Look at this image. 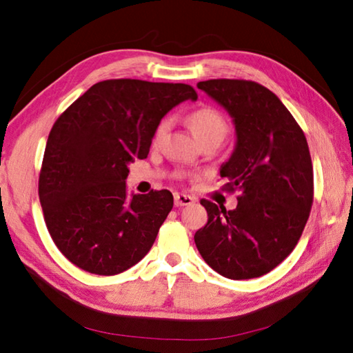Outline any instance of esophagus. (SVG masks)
<instances>
[{
    "instance_id": "obj_1",
    "label": "esophagus",
    "mask_w": 353,
    "mask_h": 353,
    "mask_svg": "<svg viewBox=\"0 0 353 353\" xmlns=\"http://www.w3.org/2000/svg\"><path fill=\"white\" fill-rule=\"evenodd\" d=\"M194 203V199L191 196H186V194H174V206H188Z\"/></svg>"
}]
</instances>
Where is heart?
Segmentation results:
<instances>
[{
	"label": "heart",
	"instance_id": "b5f03b06",
	"mask_svg": "<svg viewBox=\"0 0 353 353\" xmlns=\"http://www.w3.org/2000/svg\"><path fill=\"white\" fill-rule=\"evenodd\" d=\"M186 121H188L192 133L196 134V138L200 142L203 141L221 142L229 130L228 119L224 118L221 112H219L214 108H200V109L192 110L191 114L186 117ZM167 130H168V121L165 119V121H162L156 127L154 141H159Z\"/></svg>",
	"mask_w": 353,
	"mask_h": 353
}]
</instances>
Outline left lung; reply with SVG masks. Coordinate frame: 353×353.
<instances>
[{"label":"left lung","instance_id":"obj_1","mask_svg":"<svg viewBox=\"0 0 353 353\" xmlns=\"http://www.w3.org/2000/svg\"><path fill=\"white\" fill-rule=\"evenodd\" d=\"M197 88L226 109L235 148L221 165L226 191L239 194L232 211L200 203L208 223L194 235L206 264L228 279L272 272L294 249L308 221L314 176L308 142L277 97L249 80L216 79Z\"/></svg>","mask_w":353,"mask_h":353}]
</instances>
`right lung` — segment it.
Segmentation results:
<instances>
[{"label":"right lung","instance_id":"add662e5","mask_svg":"<svg viewBox=\"0 0 353 353\" xmlns=\"http://www.w3.org/2000/svg\"><path fill=\"white\" fill-rule=\"evenodd\" d=\"M186 100H197L190 85L104 80L57 118L45 147L39 200L52 241L74 265L112 276L152 249L172 194L129 196V163L147 157L161 119Z\"/></svg>","mask_w":353,"mask_h":353}]
</instances>
